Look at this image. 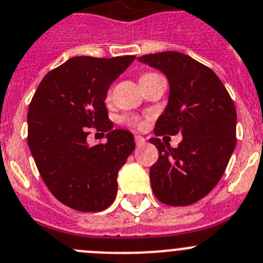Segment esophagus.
<instances>
[{"instance_id": "esophagus-1", "label": "esophagus", "mask_w": 263, "mask_h": 263, "mask_svg": "<svg viewBox=\"0 0 263 263\" xmlns=\"http://www.w3.org/2000/svg\"><path fill=\"white\" fill-rule=\"evenodd\" d=\"M135 143H136L137 148H141V146L145 145V139L143 136H140V135H136L135 136Z\"/></svg>"}]
</instances>
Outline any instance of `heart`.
I'll return each instance as SVG.
<instances>
[{
	"label": "heart",
	"instance_id": "obj_1",
	"mask_svg": "<svg viewBox=\"0 0 263 263\" xmlns=\"http://www.w3.org/2000/svg\"><path fill=\"white\" fill-rule=\"evenodd\" d=\"M145 75H149V73H145ZM145 75H143V76H145ZM143 76H141V78H143ZM127 122H128L129 124H132V126H135V127H143V124H144V122L140 119L139 117L127 118Z\"/></svg>",
	"mask_w": 263,
	"mask_h": 263
}]
</instances>
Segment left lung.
<instances>
[{
	"mask_svg": "<svg viewBox=\"0 0 263 263\" xmlns=\"http://www.w3.org/2000/svg\"><path fill=\"white\" fill-rule=\"evenodd\" d=\"M137 60L165 73L170 87L154 134L183 136L178 148L149 139L159 154L149 173L152 190L166 205H192L217 185L234 153V101L214 71L187 54L162 51Z\"/></svg>",
	"mask_w": 263,
	"mask_h": 263,
	"instance_id": "left-lung-1",
	"label": "left lung"
}]
</instances>
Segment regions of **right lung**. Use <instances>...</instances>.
Returning a JSON list of instances; mask_svg holds the SVG:
<instances>
[{
	"instance_id": "add662e5",
	"label": "right lung",
	"mask_w": 263,
	"mask_h": 263,
	"mask_svg": "<svg viewBox=\"0 0 263 263\" xmlns=\"http://www.w3.org/2000/svg\"><path fill=\"white\" fill-rule=\"evenodd\" d=\"M134 60L70 58L44 76L29 104V151L46 187L71 209L101 212L115 200L118 171L135 140L131 132L112 128L105 100ZM90 126L108 132L106 144L87 145Z\"/></svg>"
}]
</instances>
